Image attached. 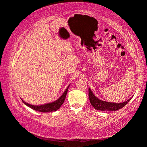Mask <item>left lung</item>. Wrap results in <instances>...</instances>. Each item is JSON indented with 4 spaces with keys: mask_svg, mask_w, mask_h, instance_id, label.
I'll return each instance as SVG.
<instances>
[{
    "mask_svg": "<svg viewBox=\"0 0 147 147\" xmlns=\"http://www.w3.org/2000/svg\"><path fill=\"white\" fill-rule=\"evenodd\" d=\"M88 94H89L90 101L91 105L96 110L101 111H117L120 110V109L124 107L132 98V97L130 98L129 100L123 102V103H110V102L102 101L95 96L90 88H89Z\"/></svg>",
    "mask_w": 147,
    "mask_h": 147,
    "instance_id": "8db88e82",
    "label": "left lung"
}]
</instances>
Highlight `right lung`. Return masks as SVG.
<instances>
[{"instance_id": "right-lung-1", "label": "right lung", "mask_w": 147, "mask_h": 147, "mask_svg": "<svg viewBox=\"0 0 147 147\" xmlns=\"http://www.w3.org/2000/svg\"><path fill=\"white\" fill-rule=\"evenodd\" d=\"M69 87V85L67 86L66 88V90L64 91L63 94L61 95V96L57 99V100L55 101L52 102V103H49L45 105H30L29 103H26L24 100L22 101L26 105H27V107H30V108L33 109L36 111H40V112H42V113H48V112H51V111H55L57 110H58L64 103V100H65V98L66 96V94L68 91V88Z\"/></svg>"}]
</instances>
